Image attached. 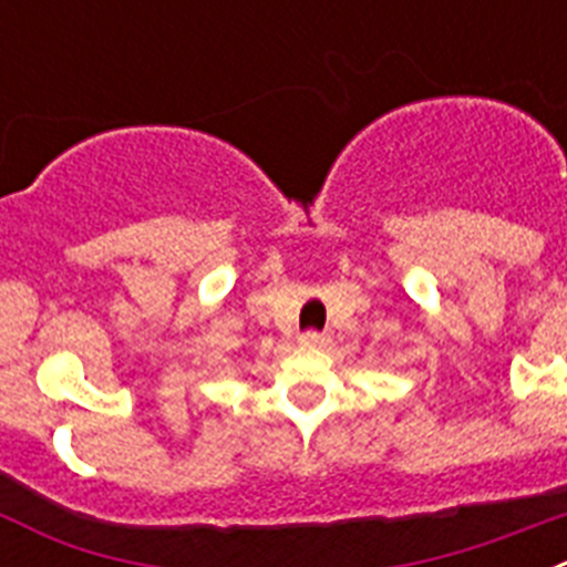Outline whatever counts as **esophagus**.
<instances>
[{"label": "esophagus", "instance_id": "34e87169", "mask_svg": "<svg viewBox=\"0 0 567 567\" xmlns=\"http://www.w3.org/2000/svg\"><path fill=\"white\" fill-rule=\"evenodd\" d=\"M300 346H307V349H320V346H327L329 338L327 334H320V332H303L298 338Z\"/></svg>", "mask_w": 567, "mask_h": 567}]
</instances>
